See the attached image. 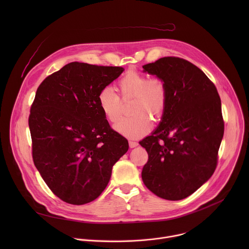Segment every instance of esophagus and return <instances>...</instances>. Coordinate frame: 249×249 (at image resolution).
<instances>
[{"label":"esophagus","mask_w":249,"mask_h":249,"mask_svg":"<svg viewBox=\"0 0 249 249\" xmlns=\"http://www.w3.org/2000/svg\"><path fill=\"white\" fill-rule=\"evenodd\" d=\"M139 144L137 143V142H134V141H130L129 142V146H130V148H135V147H137Z\"/></svg>","instance_id":"obj_1"}]
</instances>
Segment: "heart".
Masks as SVG:
<instances>
[{
	"label": "heart",
	"mask_w": 249,
	"mask_h": 249,
	"mask_svg": "<svg viewBox=\"0 0 249 249\" xmlns=\"http://www.w3.org/2000/svg\"><path fill=\"white\" fill-rule=\"evenodd\" d=\"M117 89L123 99L133 97L130 114L119 120L115 130L128 138H139L150 132L155 121L164 114L167 104V87L160 78H150L137 71H129L118 82ZM97 105L110 123L118 121L121 115V100L111 89H102L97 95Z\"/></svg>",
	"instance_id": "b5f03b06"
}]
</instances>
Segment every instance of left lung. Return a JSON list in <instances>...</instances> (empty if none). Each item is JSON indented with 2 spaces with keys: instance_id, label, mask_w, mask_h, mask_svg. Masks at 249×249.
<instances>
[{
  "instance_id": "8db88e82",
  "label": "left lung",
  "mask_w": 249,
  "mask_h": 249,
  "mask_svg": "<svg viewBox=\"0 0 249 249\" xmlns=\"http://www.w3.org/2000/svg\"><path fill=\"white\" fill-rule=\"evenodd\" d=\"M167 87V104L157 130L140 142L149 159L142 179L157 196L181 200L214 173L225 123L218 90L197 66L163 57L143 66Z\"/></svg>"
}]
</instances>
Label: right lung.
<instances>
[{
  "label": "right lung",
  "mask_w": 249,
  "mask_h": 249,
  "mask_svg": "<svg viewBox=\"0 0 249 249\" xmlns=\"http://www.w3.org/2000/svg\"><path fill=\"white\" fill-rule=\"evenodd\" d=\"M124 69L72 62L38 87L28 125L32 159L62 201L84 205L107 186L112 166L128 151L97 105V95Z\"/></svg>",
  "instance_id": "add662e5"
}]
</instances>
